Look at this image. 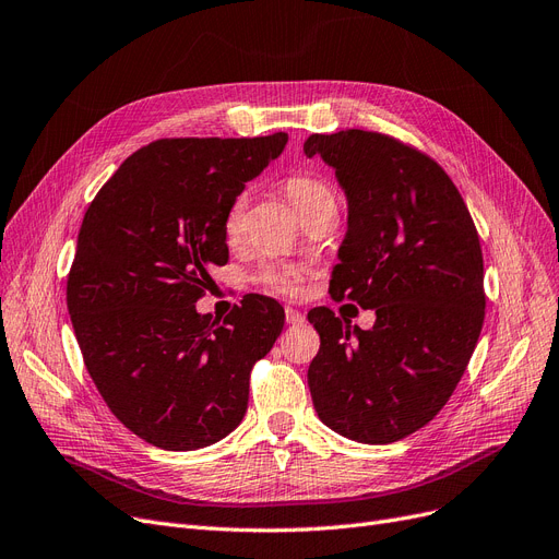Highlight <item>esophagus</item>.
Listing matches in <instances>:
<instances>
[{
	"label": "esophagus",
	"mask_w": 559,
	"mask_h": 559,
	"mask_svg": "<svg viewBox=\"0 0 559 559\" xmlns=\"http://www.w3.org/2000/svg\"><path fill=\"white\" fill-rule=\"evenodd\" d=\"M304 313L301 311H297V308H290V306H287L285 308V322L287 324H293V326H297V324H304Z\"/></svg>",
	"instance_id": "esophagus-1"
}]
</instances>
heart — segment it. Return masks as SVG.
<instances>
[{"mask_svg": "<svg viewBox=\"0 0 559 559\" xmlns=\"http://www.w3.org/2000/svg\"><path fill=\"white\" fill-rule=\"evenodd\" d=\"M285 195L290 198L293 206L299 212V216H306L308 212L320 210V206H336L338 198L336 191L320 177L311 175H295L285 181ZM243 225V198H237L225 216V235L230 239H237ZM260 283H264L272 290L281 295H295L301 287L304 272L293 264H266L258 274Z\"/></svg>", "mask_w": 559, "mask_h": 559, "instance_id": "b5f03b06", "label": "heart"}]
</instances>
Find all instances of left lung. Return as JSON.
<instances>
[{
	"mask_svg": "<svg viewBox=\"0 0 559 559\" xmlns=\"http://www.w3.org/2000/svg\"><path fill=\"white\" fill-rule=\"evenodd\" d=\"M308 158L332 165L347 200L332 293L376 311L370 329L329 308L308 313L320 353L308 389L324 426L389 444L426 426L463 378L484 324L477 227L440 165L370 131L311 135Z\"/></svg>",
	"mask_w": 559,
	"mask_h": 559,
	"instance_id": "left-lung-1",
	"label": "left lung"
}]
</instances>
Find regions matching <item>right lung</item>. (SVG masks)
<instances>
[{
	"label": "right lung",
	"mask_w": 559,
	"mask_h": 559,
	"mask_svg": "<svg viewBox=\"0 0 559 559\" xmlns=\"http://www.w3.org/2000/svg\"><path fill=\"white\" fill-rule=\"evenodd\" d=\"M285 144L287 133L156 140L119 165L82 218L67 285L80 353L112 415L158 449L233 432L251 368L283 332L269 297H246L223 324L195 301L227 262V210Z\"/></svg>",
	"instance_id": "1"
}]
</instances>
